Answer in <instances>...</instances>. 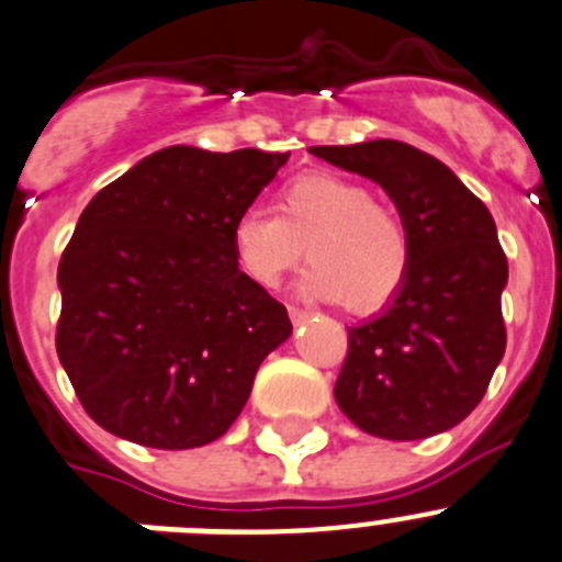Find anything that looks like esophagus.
I'll return each instance as SVG.
<instances>
[{
  "label": "esophagus",
  "instance_id": "esophagus-1",
  "mask_svg": "<svg viewBox=\"0 0 562 562\" xmlns=\"http://www.w3.org/2000/svg\"><path fill=\"white\" fill-rule=\"evenodd\" d=\"M288 315H291V321H293V326H299V324H304V321L310 318V313L307 310H302V307H288Z\"/></svg>",
  "mask_w": 562,
  "mask_h": 562
}]
</instances>
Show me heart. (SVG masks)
I'll return each mask as SVG.
<instances>
[{"mask_svg":"<svg viewBox=\"0 0 562 562\" xmlns=\"http://www.w3.org/2000/svg\"><path fill=\"white\" fill-rule=\"evenodd\" d=\"M238 271L260 288H277L302 260H313L299 280L310 299L370 313L390 302L408 271V236L401 220L375 203L368 187L329 172L288 181L277 214L247 209L231 231Z\"/></svg>","mask_w":562,"mask_h":562,"instance_id":"b5f03b06","label":"heart"}]
</instances>
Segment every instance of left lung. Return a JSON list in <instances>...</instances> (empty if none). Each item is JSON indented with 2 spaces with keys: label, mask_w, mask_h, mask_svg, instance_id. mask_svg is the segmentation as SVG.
<instances>
[{
  "label": "left lung",
  "mask_w": 562,
  "mask_h": 562,
  "mask_svg": "<svg viewBox=\"0 0 562 562\" xmlns=\"http://www.w3.org/2000/svg\"><path fill=\"white\" fill-rule=\"evenodd\" d=\"M310 154L379 183L408 236L403 285L379 313L348 326L337 406L364 434L392 442L450 431L486 395L505 353L508 260L492 214L448 165L397 139Z\"/></svg>",
  "instance_id": "obj_1"
}]
</instances>
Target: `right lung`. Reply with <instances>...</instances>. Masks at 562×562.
<instances>
[{
    "label": "right lung",
    "mask_w": 562,
    "mask_h": 562,
    "mask_svg": "<svg viewBox=\"0 0 562 562\" xmlns=\"http://www.w3.org/2000/svg\"><path fill=\"white\" fill-rule=\"evenodd\" d=\"M288 156L172 145L81 211L57 269V357L103 431L189 450L241 414L293 326L238 271L231 231Z\"/></svg>",
    "instance_id": "obj_1"
}]
</instances>
